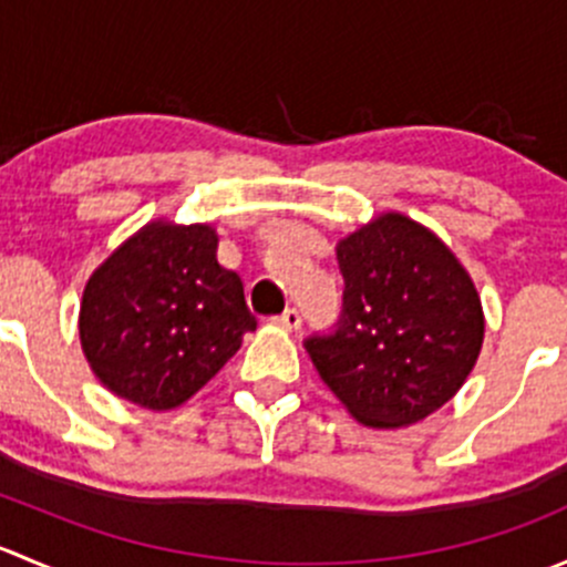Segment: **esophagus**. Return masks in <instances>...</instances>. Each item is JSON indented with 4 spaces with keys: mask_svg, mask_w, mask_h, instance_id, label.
Segmentation results:
<instances>
[{
    "mask_svg": "<svg viewBox=\"0 0 567 567\" xmlns=\"http://www.w3.org/2000/svg\"><path fill=\"white\" fill-rule=\"evenodd\" d=\"M274 320H277V323L282 326V329L293 331V329H299V326H301V312L296 310V307H288V310H285L282 316H277Z\"/></svg>",
    "mask_w": 567,
    "mask_h": 567,
    "instance_id": "34e87169",
    "label": "esophagus"
}]
</instances>
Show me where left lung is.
I'll return each mask as SVG.
<instances>
[{
	"label": "left lung",
	"instance_id": "obj_1",
	"mask_svg": "<svg viewBox=\"0 0 567 567\" xmlns=\"http://www.w3.org/2000/svg\"><path fill=\"white\" fill-rule=\"evenodd\" d=\"M342 312L305 340L312 364L359 422L398 427L442 409L477 362L483 307L466 268L400 214L337 247Z\"/></svg>",
	"mask_w": 567,
	"mask_h": 567
}]
</instances>
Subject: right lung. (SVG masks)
Returning <instances> with one entry per match:
<instances>
[{"label": "right lung", "instance_id": "obj_1", "mask_svg": "<svg viewBox=\"0 0 567 567\" xmlns=\"http://www.w3.org/2000/svg\"><path fill=\"white\" fill-rule=\"evenodd\" d=\"M208 225L156 221L90 277L79 312L84 357L101 384L167 411L203 390L257 329L236 271L216 260Z\"/></svg>", "mask_w": 567, "mask_h": 567}]
</instances>
